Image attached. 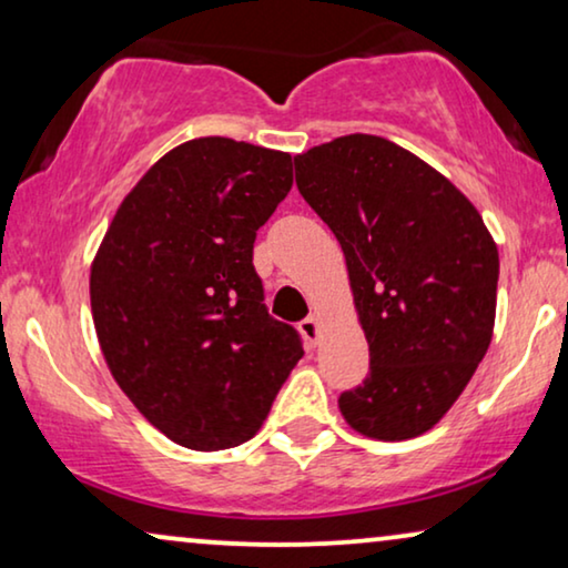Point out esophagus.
Masks as SVG:
<instances>
[{
	"label": "esophagus",
	"mask_w": 568,
	"mask_h": 568,
	"mask_svg": "<svg viewBox=\"0 0 568 568\" xmlns=\"http://www.w3.org/2000/svg\"><path fill=\"white\" fill-rule=\"evenodd\" d=\"M300 333L302 336H305V341L310 346L315 344L317 341V317L315 315H310V317H305V321L300 323Z\"/></svg>",
	"instance_id": "1"
}]
</instances>
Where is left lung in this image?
Returning <instances> with one entry per match:
<instances>
[{
	"label": "left lung",
	"mask_w": 568,
	"mask_h": 568,
	"mask_svg": "<svg viewBox=\"0 0 568 568\" xmlns=\"http://www.w3.org/2000/svg\"><path fill=\"white\" fill-rule=\"evenodd\" d=\"M294 178L346 255L369 344V375L338 395L341 414L364 437H418L491 344L494 240L445 175L383 136L313 146L294 158Z\"/></svg>",
	"instance_id": "8db88e82"
}]
</instances>
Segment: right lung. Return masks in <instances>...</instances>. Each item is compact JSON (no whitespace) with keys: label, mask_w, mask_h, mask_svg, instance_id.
Wrapping results in <instances>:
<instances>
[{"label":"right lung","mask_w":568,"mask_h":568,"mask_svg":"<svg viewBox=\"0 0 568 568\" xmlns=\"http://www.w3.org/2000/svg\"><path fill=\"white\" fill-rule=\"evenodd\" d=\"M292 189V158L193 139L146 170L90 274L92 321L115 383L191 449L251 439L294 364L300 333L263 305L255 232Z\"/></svg>","instance_id":"right-lung-1"}]
</instances>
